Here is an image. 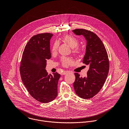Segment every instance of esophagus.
Instances as JSON below:
<instances>
[{"label":"esophagus","instance_id":"esophagus-1","mask_svg":"<svg viewBox=\"0 0 129 129\" xmlns=\"http://www.w3.org/2000/svg\"><path fill=\"white\" fill-rule=\"evenodd\" d=\"M69 73V72L68 71H64L63 72H62V73L61 74H63V75H64V74H68Z\"/></svg>","mask_w":129,"mask_h":129}]
</instances>
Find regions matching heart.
I'll list each match as a JSON object with an SVG mask.
<instances>
[{"mask_svg": "<svg viewBox=\"0 0 129 129\" xmlns=\"http://www.w3.org/2000/svg\"><path fill=\"white\" fill-rule=\"evenodd\" d=\"M62 40L68 44L72 48H73V53L75 55L78 56L81 54L82 50L78 45L79 40L75 37L71 35H67L62 38ZM58 47V43L55 42L52 45L51 52L53 54H55ZM61 62L63 66L67 67L73 63V59L70 57H62L61 58Z\"/></svg>", "mask_w": 129, "mask_h": 129, "instance_id": "obj_1", "label": "heart"}]
</instances>
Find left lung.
Segmentation results:
<instances>
[{"mask_svg": "<svg viewBox=\"0 0 129 129\" xmlns=\"http://www.w3.org/2000/svg\"><path fill=\"white\" fill-rule=\"evenodd\" d=\"M73 31L77 35H83L86 40V53L82 62L89 66L86 77L74 73V90L80 98L90 99L99 92L106 81L109 70L108 56L103 42L95 33L83 29Z\"/></svg>", "mask_w": 129, "mask_h": 129, "instance_id": "1", "label": "left lung"}]
</instances>
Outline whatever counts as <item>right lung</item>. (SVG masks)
I'll list each match as a JSON object with an SVG mask.
<instances>
[{
  "instance_id": "1",
  "label": "right lung",
  "mask_w": 129,
  "mask_h": 129,
  "mask_svg": "<svg viewBox=\"0 0 129 129\" xmlns=\"http://www.w3.org/2000/svg\"><path fill=\"white\" fill-rule=\"evenodd\" d=\"M51 33H42L32 37L24 50L20 67L23 84L30 94L37 101L47 103L57 95V84L60 75L48 74L47 59L51 57L50 41Z\"/></svg>"
}]
</instances>
